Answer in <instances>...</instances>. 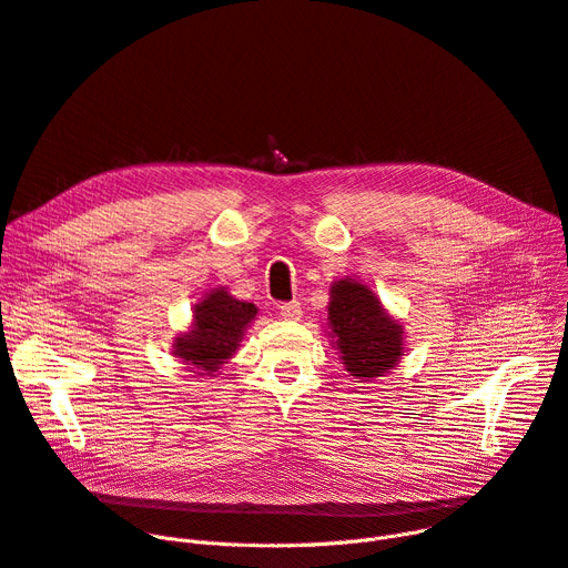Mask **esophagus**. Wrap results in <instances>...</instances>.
<instances>
[{
    "label": "esophagus",
    "instance_id": "obj_1",
    "mask_svg": "<svg viewBox=\"0 0 568 568\" xmlns=\"http://www.w3.org/2000/svg\"><path fill=\"white\" fill-rule=\"evenodd\" d=\"M280 316L286 318V321H300V316H303V307H300V303H282L280 305Z\"/></svg>",
    "mask_w": 568,
    "mask_h": 568
}]
</instances>
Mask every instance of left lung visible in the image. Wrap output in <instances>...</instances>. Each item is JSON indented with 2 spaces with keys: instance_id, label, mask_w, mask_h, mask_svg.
Instances as JSON below:
<instances>
[{
  "instance_id": "1",
  "label": "left lung",
  "mask_w": 568,
  "mask_h": 568,
  "mask_svg": "<svg viewBox=\"0 0 568 568\" xmlns=\"http://www.w3.org/2000/svg\"><path fill=\"white\" fill-rule=\"evenodd\" d=\"M327 321L346 372L355 378L385 376L404 355L402 325L381 307V300L355 280L332 284Z\"/></svg>"
}]
</instances>
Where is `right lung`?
<instances>
[{
  "mask_svg": "<svg viewBox=\"0 0 568 568\" xmlns=\"http://www.w3.org/2000/svg\"><path fill=\"white\" fill-rule=\"evenodd\" d=\"M256 305L243 303L215 288L194 307V325L187 335L179 337L176 353L194 369L217 372L220 364L233 355L243 339L245 325L256 316Z\"/></svg>",
  "mask_w": 568,
  "mask_h": 568,
  "instance_id": "obj_1",
  "label": "right lung"
}]
</instances>
